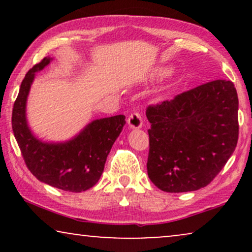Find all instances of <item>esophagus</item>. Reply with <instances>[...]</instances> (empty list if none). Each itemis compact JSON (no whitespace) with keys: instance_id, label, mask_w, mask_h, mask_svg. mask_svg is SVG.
I'll return each instance as SVG.
<instances>
[{"instance_id":"34e87169","label":"esophagus","mask_w":252,"mask_h":252,"mask_svg":"<svg viewBox=\"0 0 252 252\" xmlns=\"http://www.w3.org/2000/svg\"><path fill=\"white\" fill-rule=\"evenodd\" d=\"M127 123H128V126L130 128H141L142 127L143 120L142 116H141L140 112H132L128 116V119H127Z\"/></svg>"}]
</instances>
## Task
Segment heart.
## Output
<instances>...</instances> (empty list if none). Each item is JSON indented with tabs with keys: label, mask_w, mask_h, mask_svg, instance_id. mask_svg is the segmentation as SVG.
Listing matches in <instances>:
<instances>
[{
	"label": "heart",
	"mask_w": 252,
	"mask_h": 252,
	"mask_svg": "<svg viewBox=\"0 0 252 252\" xmlns=\"http://www.w3.org/2000/svg\"><path fill=\"white\" fill-rule=\"evenodd\" d=\"M168 73V70H166V68H159L156 72V75H158V77H164V75H166Z\"/></svg>",
	"instance_id": "heart-1"
}]
</instances>
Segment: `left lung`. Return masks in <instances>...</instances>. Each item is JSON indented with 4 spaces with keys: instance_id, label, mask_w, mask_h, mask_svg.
I'll list each match as a JSON object with an SVG mask.
<instances>
[{
    "instance_id": "obj_1",
    "label": "left lung",
    "mask_w": 252,
    "mask_h": 252,
    "mask_svg": "<svg viewBox=\"0 0 252 252\" xmlns=\"http://www.w3.org/2000/svg\"><path fill=\"white\" fill-rule=\"evenodd\" d=\"M237 110V93L229 80L206 82L148 106L147 168L153 184L167 192L208 186L236 148Z\"/></svg>"
}]
</instances>
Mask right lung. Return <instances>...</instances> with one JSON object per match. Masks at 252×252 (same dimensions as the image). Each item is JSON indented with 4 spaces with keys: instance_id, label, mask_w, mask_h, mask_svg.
<instances>
[{
    "instance_id": "obj_1",
    "label": "right lung",
    "mask_w": 252,
    "mask_h": 252,
    "mask_svg": "<svg viewBox=\"0 0 252 252\" xmlns=\"http://www.w3.org/2000/svg\"><path fill=\"white\" fill-rule=\"evenodd\" d=\"M49 63L50 58L44 57L24 78L12 109V130L27 168L37 180L65 191H85L101 178L106 157L126 124L125 116L94 120L68 142H41L27 126L25 108L35 72Z\"/></svg>"
}]
</instances>
